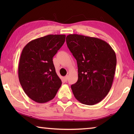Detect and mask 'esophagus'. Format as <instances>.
Returning a JSON list of instances; mask_svg holds the SVG:
<instances>
[{
	"label": "esophagus",
	"instance_id": "34e87169",
	"mask_svg": "<svg viewBox=\"0 0 134 134\" xmlns=\"http://www.w3.org/2000/svg\"><path fill=\"white\" fill-rule=\"evenodd\" d=\"M68 78H69V76H68V75L65 76L64 77V81H65V82H67V81L68 80Z\"/></svg>",
	"mask_w": 134,
	"mask_h": 134
}]
</instances>
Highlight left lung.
I'll return each instance as SVG.
<instances>
[{"instance_id": "left-lung-1", "label": "left lung", "mask_w": 134, "mask_h": 134, "mask_svg": "<svg viewBox=\"0 0 134 134\" xmlns=\"http://www.w3.org/2000/svg\"><path fill=\"white\" fill-rule=\"evenodd\" d=\"M66 42L78 65V81L71 86L74 97L85 105L98 103L112 87L116 65L115 51L101 39L76 34L68 35Z\"/></svg>"}]
</instances>
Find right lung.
Instances as JSON below:
<instances>
[{
  "label": "right lung",
  "instance_id": "right-lung-1",
  "mask_svg": "<svg viewBox=\"0 0 134 134\" xmlns=\"http://www.w3.org/2000/svg\"><path fill=\"white\" fill-rule=\"evenodd\" d=\"M65 35H49L30 41L22 49L18 78L25 93L32 100L45 103L55 97L62 85L53 57L64 43Z\"/></svg>",
  "mask_w": 134,
  "mask_h": 134
}]
</instances>
